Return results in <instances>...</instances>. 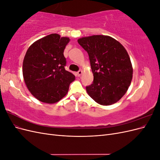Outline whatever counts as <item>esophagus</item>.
Segmentation results:
<instances>
[{
  "instance_id": "1",
  "label": "esophagus",
  "mask_w": 160,
  "mask_h": 160,
  "mask_svg": "<svg viewBox=\"0 0 160 160\" xmlns=\"http://www.w3.org/2000/svg\"><path fill=\"white\" fill-rule=\"evenodd\" d=\"M82 72H83V71H82L81 70H79L78 72H77V76H78V77H80V76L81 75V74H82Z\"/></svg>"
}]
</instances>
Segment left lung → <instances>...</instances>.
<instances>
[{"label": "left lung", "instance_id": "8db88e82", "mask_svg": "<svg viewBox=\"0 0 160 160\" xmlns=\"http://www.w3.org/2000/svg\"><path fill=\"white\" fill-rule=\"evenodd\" d=\"M88 52L93 81L86 87L88 95L101 105L117 103L126 93L133 77V67L124 47L107 35L79 38Z\"/></svg>", "mask_w": 160, "mask_h": 160}]
</instances>
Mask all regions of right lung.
Listing matches in <instances>:
<instances>
[{
	"label": "right lung",
	"instance_id": "add662e5",
	"mask_svg": "<svg viewBox=\"0 0 160 160\" xmlns=\"http://www.w3.org/2000/svg\"><path fill=\"white\" fill-rule=\"evenodd\" d=\"M70 39L57 33L42 37L28 47L22 63L27 89L41 102H58L68 93L75 75L65 69L63 52Z\"/></svg>",
	"mask_w": 160,
	"mask_h": 160
}]
</instances>
